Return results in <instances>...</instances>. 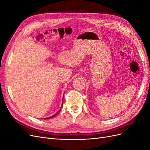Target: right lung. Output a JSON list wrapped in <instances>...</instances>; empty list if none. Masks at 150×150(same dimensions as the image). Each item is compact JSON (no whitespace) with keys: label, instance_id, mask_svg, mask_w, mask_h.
Wrapping results in <instances>:
<instances>
[{"label":"right lung","instance_id":"right-lung-1","mask_svg":"<svg viewBox=\"0 0 150 150\" xmlns=\"http://www.w3.org/2000/svg\"><path fill=\"white\" fill-rule=\"evenodd\" d=\"M62 105H63V99H62V106H61V108H60V110H59L56 114H54V115H52V116H50V117H46V118H44V120H47V119H50V118H52V117H54V116H56V115H57V114H59V112H60V111H61V108H62Z\"/></svg>","mask_w":150,"mask_h":150}]
</instances>
